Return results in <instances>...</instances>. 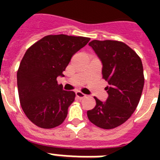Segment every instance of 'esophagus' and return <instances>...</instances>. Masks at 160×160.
Instances as JSON below:
<instances>
[{"mask_svg":"<svg viewBox=\"0 0 160 160\" xmlns=\"http://www.w3.org/2000/svg\"><path fill=\"white\" fill-rule=\"evenodd\" d=\"M86 51H87L89 53H91V52H92V50L89 47V46H87V47H86Z\"/></svg>","mask_w":160,"mask_h":160,"instance_id":"34e87169","label":"esophagus"}]
</instances>
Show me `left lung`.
Masks as SVG:
<instances>
[{"mask_svg":"<svg viewBox=\"0 0 160 160\" xmlns=\"http://www.w3.org/2000/svg\"><path fill=\"white\" fill-rule=\"evenodd\" d=\"M81 37L50 35L26 51L17 71L21 106L36 126L52 129L62 124L75 93L70 85L58 84L57 77L71 57L85 46Z\"/></svg>","mask_w":160,"mask_h":160,"instance_id":"obj_1","label":"left lung"}]
</instances>
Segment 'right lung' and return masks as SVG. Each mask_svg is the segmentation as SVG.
Here are the masks:
<instances>
[{
    "instance_id": "obj_1",
    "label": "right lung",
    "mask_w": 160,
    "mask_h": 160,
    "mask_svg": "<svg viewBox=\"0 0 160 160\" xmlns=\"http://www.w3.org/2000/svg\"><path fill=\"white\" fill-rule=\"evenodd\" d=\"M102 61L103 79L107 82L104 100L88 110L90 121L110 129L124 124L138 106L144 88L143 65L139 55L124 43L92 41L89 43Z\"/></svg>"
}]
</instances>
